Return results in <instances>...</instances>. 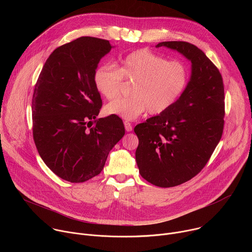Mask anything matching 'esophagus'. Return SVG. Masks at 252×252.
Instances as JSON below:
<instances>
[{"label": "esophagus", "instance_id": "1", "mask_svg": "<svg viewBox=\"0 0 252 252\" xmlns=\"http://www.w3.org/2000/svg\"><path fill=\"white\" fill-rule=\"evenodd\" d=\"M124 125H125V128H126V131H131L132 130V126H131V124L129 122L125 121Z\"/></svg>", "mask_w": 252, "mask_h": 252}]
</instances>
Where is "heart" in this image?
I'll return each instance as SVG.
<instances>
[{
  "label": "heart",
  "mask_w": 252,
  "mask_h": 252,
  "mask_svg": "<svg viewBox=\"0 0 252 252\" xmlns=\"http://www.w3.org/2000/svg\"><path fill=\"white\" fill-rule=\"evenodd\" d=\"M189 79L184 63L169 62L147 49L130 53L120 61L117 67L101 64L94 73L95 89L106 99H114L120 94L123 80L133 82L130 96L117 98L104 107L107 115L127 121L147 111L151 115H160L169 110L186 91Z\"/></svg>",
  "instance_id": "b5f03b06"
}]
</instances>
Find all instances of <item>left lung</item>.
<instances>
[{
    "label": "left lung",
    "instance_id": "1",
    "mask_svg": "<svg viewBox=\"0 0 252 252\" xmlns=\"http://www.w3.org/2000/svg\"><path fill=\"white\" fill-rule=\"evenodd\" d=\"M191 62V76L182 96L169 110L137 125L135 159L140 175L154 186L172 188L205 166L221 138L224 88L219 68L196 46L161 42Z\"/></svg>",
    "mask_w": 252,
    "mask_h": 252
}]
</instances>
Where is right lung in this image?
<instances>
[{"instance_id": "right-lung-1", "label": "right lung", "mask_w": 252, "mask_h": 252, "mask_svg": "<svg viewBox=\"0 0 252 252\" xmlns=\"http://www.w3.org/2000/svg\"><path fill=\"white\" fill-rule=\"evenodd\" d=\"M109 41L81 37L57 48L46 61L32 99V136L47 166L70 183L100 173L111 150L125 135L121 118L96 119L102 101L94 83Z\"/></svg>"}]
</instances>
